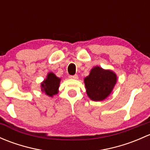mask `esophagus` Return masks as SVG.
Returning a JSON list of instances; mask_svg holds the SVG:
<instances>
[{"instance_id": "esophagus-1", "label": "esophagus", "mask_w": 150, "mask_h": 150, "mask_svg": "<svg viewBox=\"0 0 150 150\" xmlns=\"http://www.w3.org/2000/svg\"><path fill=\"white\" fill-rule=\"evenodd\" d=\"M69 78H71V79H78V75H69Z\"/></svg>"}]
</instances>
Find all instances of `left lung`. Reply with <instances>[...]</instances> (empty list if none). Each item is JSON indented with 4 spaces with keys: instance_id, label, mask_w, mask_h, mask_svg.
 I'll use <instances>...</instances> for the list:
<instances>
[{
    "instance_id": "1",
    "label": "left lung",
    "mask_w": 150,
    "mask_h": 150,
    "mask_svg": "<svg viewBox=\"0 0 150 150\" xmlns=\"http://www.w3.org/2000/svg\"><path fill=\"white\" fill-rule=\"evenodd\" d=\"M116 81L114 72L95 67L84 80L88 96L93 101L104 100L111 93Z\"/></svg>"
}]
</instances>
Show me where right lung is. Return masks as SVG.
Masks as SVG:
<instances>
[{"instance_id": "add662e5", "label": "right lung", "mask_w": 150, "mask_h": 150, "mask_svg": "<svg viewBox=\"0 0 150 150\" xmlns=\"http://www.w3.org/2000/svg\"><path fill=\"white\" fill-rule=\"evenodd\" d=\"M59 83L60 78H57L52 72H50L48 74L46 79L42 83V91H44L48 96H52L58 92Z\"/></svg>"}]
</instances>
